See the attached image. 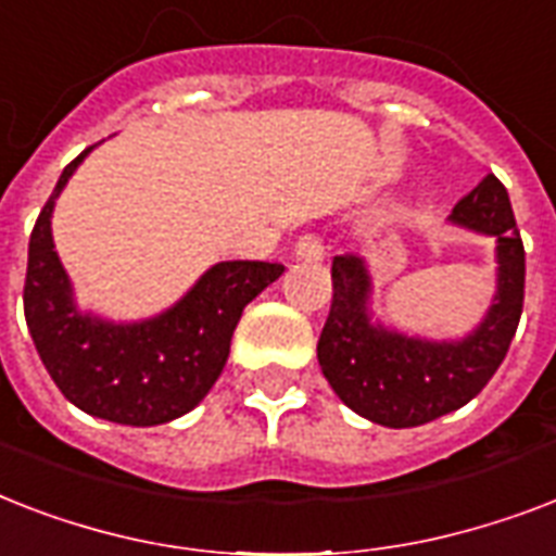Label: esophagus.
Wrapping results in <instances>:
<instances>
[{
  "label": "esophagus",
  "mask_w": 556,
  "mask_h": 556,
  "mask_svg": "<svg viewBox=\"0 0 556 556\" xmlns=\"http://www.w3.org/2000/svg\"><path fill=\"white\" fill-rule=\"evenodd\" d=\"M294 253H296V260L320 262L323 256H326V248H323L320 236H317V233H305V236H300V239H296Z\"/></svg>",
  "instance_id": "esophagus-1"
}]
</instances>
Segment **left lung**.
<instances>
[{
    "mask_svg": "<svg viewBox=\"0 0 556 556\" xmlns=\"http://www.w3.org/2000/svg\"><path fill=\"white\" fill-rule=\"evenodd\" d=\"M453 222L496 236L500 291L484 323L462 343H430L375 329L366 317L364 262L334 256L331 308L317 361L349 409L383 427H418L473 401L508 355L526 303V248L508 190L484 176L453 207Z\"/></svg>",
    "mask_w": 556,
    "mask_h": 556,
    "instance_id": "1",
    "label": "left lung"
}]
</instances>
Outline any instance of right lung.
I'll list each match as a JSON object with an SVG mask.
<instances>
[{
  "instance_id": "add662e5",
  "label": "right lung",
  "mask_w": 556,
  "mask_h": 556,
  "mask_svg": "<svg viewBox=\"0 0 556 556\" xmlns=\"http://www.w3.org/2000/svg\"><path fill=\"white\" fill-rule=\"evenodd\" d=\"M89 150L63 169L30 230L25 323L48 375L74 406L106 421L155 427L190 413L207 395L225 369L244 305L286 268L277 262H218L176 308L135 326L80 314L56 260L51 210Z\"/></svg>"
}]
</instances>
